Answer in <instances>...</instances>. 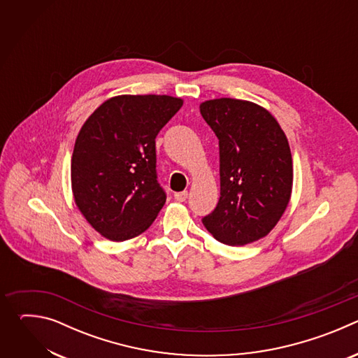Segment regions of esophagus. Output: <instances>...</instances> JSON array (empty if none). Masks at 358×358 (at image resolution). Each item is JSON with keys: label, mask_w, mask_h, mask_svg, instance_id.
<instances>
[{"label": "esophagus", "mask_w": 358, "mask_h": 358, "mask_svg": "<svg viewBox=\"0 0 358 358\" xmlns=\"http://www.w3.org/2000/svg\"><path fill=\"white\" fill-rule=\"evenodd\" d=\"M188 196V192L187 191H182V192H176L174 194V198L178 201V202H184Z\"/></svg>", "instance_id": "obj_1"}]
</instances>
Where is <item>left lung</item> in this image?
<instances>
[{
  "label": "left lung",
  "instance_id": "8db88e82",
  "mask_svg": "<svg viewBox=\"0 0 358 358\" xmlns=\"http://www.w3.org/2000/svg\"><path fill=\"white\" fill-rule=\"evenodd\" d=\"M199 112L220 140L221 196L202 218L220 242L242 246L266 236L286 211L293 185L287 137L278 120L253 101L221 97Z\"/></svg>",
  "mask_w": 358,
  "mask_h": 358
}]
</instances>
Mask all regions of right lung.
<instances>
[{
	"mask_svg": "<svg viewBox=\"0 0 358 358\" xmlns=\"http://www.w3.org/2000/svg\"><path fill=\"white\" fill-rule=\"evenodd\" d=\"M167 94H120L83 123L72 155L71 181L78 210L110 241L143 234L166 203L157 181L156 137L181 109Z\"/></svg>",
	"mask_w": 358,
	"mask_h": 358,
	"instance_id": "1",
	"label": "right lung"
}]
</instances>
